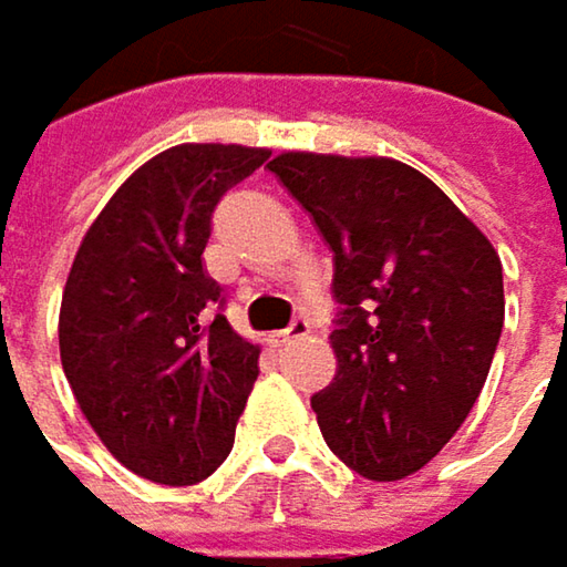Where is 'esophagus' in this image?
<instances>
[{
	"instance_id": "esophagus-1",
	"label": "esophagus",
	"mask_w": 567,
	"mask_h": 567,
	"mask_svg": "<svg viewBox=\"0 0 567 567\" xmlns=\"http://www.w3.org/2000/svg\"><path fill=\"white\" fill-rule=\"evenodd\" d=\"M308 331H311V324H308L305 318H295L285 331H276V334H272V343H276V347H285L288 340H298V337H305Z\"/></svg>"
}]
</instances>
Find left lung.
I'll return each mask as SVG.
<instances>
[{
	"mask_svg": "<svg viewBox=\"0 0 567 567\" xmlns=\"http://www.w3.org/2000/svg\"><path fill=\"white\" fill-rule=\"evenodd\" d=\"M269 172L334 252L331 386L311 409L367 481L422 471L464 425L503 331V266L435 181L395 158L282 152Z\"/></svg>",
	"mask_w": 567,
	"mask_h": 567,
	"instance_id": "left-lung-1",
	"label": "left lung"
}]
</instances>
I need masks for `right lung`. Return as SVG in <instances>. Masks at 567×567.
<instances>
[{"label":"right lung","mask_w":567,"mask_h":567,"mask_svg":"<svg viewBox=\"0 0 567 567\" xmlns=\"http://www.w3.org/2000/svg\"><path fill=\"white\" fill-rule=\"evenodd\" d=\"M269 148L184 142L120 184L80 239L61 298V367L83 419L132 474L190 487L230 454L259 343L214 315L210 214Z\"/></svg>","instance_id":"obj_1"}]
</instances>
